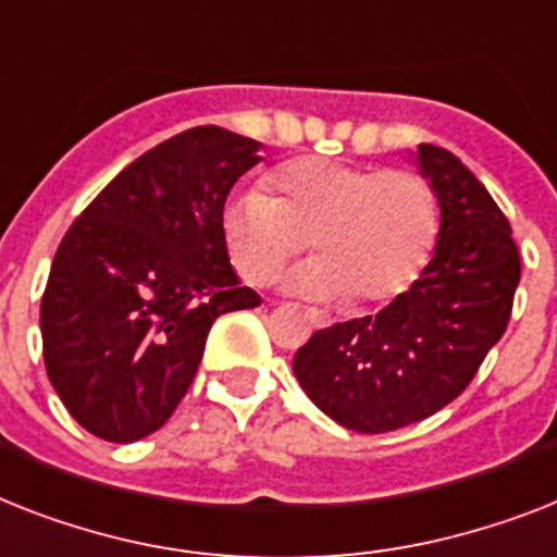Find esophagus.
Wrapping results in <instances>:
<instances>
[{
    "label": "esophagus",
    "instance_id": "34e87169",
    "mask_svg": "<svg viewBox=\"0 0 557 557\" xmlns=\"http://www.w3.org/2000/svg\"><path fill=\"white\" fill-rule=\"evenodd\" d=\"M309 318H311V323L320 325V329H323V325H329V320H325L323 314H318V311H309Z\"/></svg>",
    "mask_w": 557,
    "mask_h": 557
}]
</instances>
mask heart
<instances>
[{"mask_svg":"<svg viewBox=\"0 0 557 557\" xmlns=\"http://www.w3.org/2000/svg\"><path fill=\"white\" fill-rule=\"evenodd\" d=\"M265 183L269 194H234L220 216L225 251L251 286L271 283L309 239L318 260L294 271L286 286L374 306L409 292L435 255L441 200L418 171L302 157Z\"/></svg>","mask_w":557,"mask_h":557,"instance_id":"heart-1","label":"heart"}]
</instances>
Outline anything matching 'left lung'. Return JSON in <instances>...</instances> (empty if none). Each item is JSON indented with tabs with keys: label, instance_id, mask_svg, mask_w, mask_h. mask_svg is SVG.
I'll return each mask as SVG.
<instances>
[{
	"label": "left lung",
	"instance_id": "1",
	"mask_svg": "<svg viewBox=\"0 0 557 557\" xmlns=\"http://www.w3.org/2000/svg\"><path fill=\"white\" fill-rule=\"evenodd\" d=\"M441 200L435 255L414 286L369 318L311 334L294 377L341 426L381 435L451 404L504 337L521 257L498 202L446 148L418 146Z\"/></svg>",
	"mask_w": 557,
	"mask_h": 557
}]
</instances>
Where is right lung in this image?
Listing matches in <instances>:
<instances>
[{"mask_svg":"<svg viewBox=\"0 0 557 557\" xmlns=\"http://www.w3.org/2000/svg\"><path fill=\"white\" fill-rule=\"evenodd\" d=\"M257 151L216 125L183 131L122 169L59 243L39 309L45 369L90 435L157 432L191 386L211 323L260 306L220 228Z\"/></svg>","mask_w":557,"mask_h":557,"instance_id":"add662e5","label":"right lung"}]
</instances>
